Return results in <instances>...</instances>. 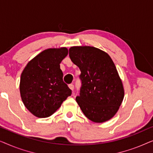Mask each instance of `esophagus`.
Masks as SVG:
<instances>
[{
	"label": "esophagus",
	"instance_id": "esophagus-1",
	"mask_svg": "<svg viewBox=\"0 0 153 153\" xmlns=\"http://www.w3.org/2000/svg\"><path fill=\"white\" fill-rule=\"evenodd\" d=\"M69 88H70L72 90V91H73V90H74V85H73V84H70V85H69Z\"/></svg>",
	"mask_w": 153,
	"mask_h": 153
}]
</instances>
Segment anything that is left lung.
Segmentation results:
<instances>
[{"label": "left lung", "instance_id": "8db88e82", "mask_svg": "<svg viewBox=\"0 0 153 153\" xmlns=\"http://www.w3.org/2000/svg\"><path fill=\"white\" fill-rule=\"evenodd\" d=\"M69 56L81 70L80 94L76 101L89 120L101 123L112 118L124 98L122 81L105 51L90 46L72 47Z\"/></svg>", "mask_w": 153, "mask_h": 153}]
</instances>
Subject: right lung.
Returning <instances> with one entry per match:
<instances>
[{
  "label": "right lung",
  "mask_w": 153,
  "mask_h": 153,
  "mask_svg": "<svg viewBox=\"0 0 153 153\" xmlns=\"http://www.w3.org/2000/svg\"><path fill=\"white\" fill-rule=\"evenodd\" d=\"M68 54L66 47L47 49L30 60L23 70L21 97L27 109L37 118L51 116L72 94L60 68Z\"/></svg>",
  "instance_id": "1"
}]
</instances>
